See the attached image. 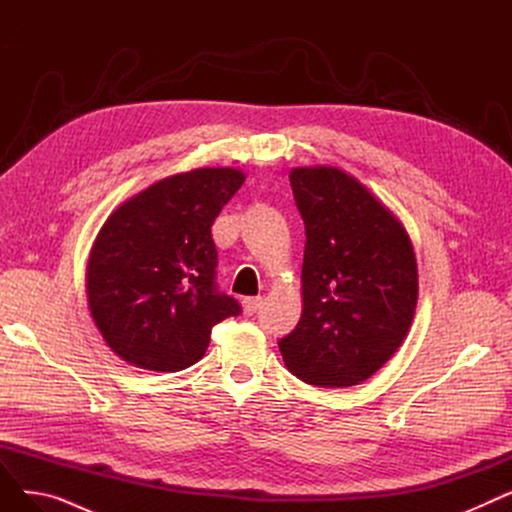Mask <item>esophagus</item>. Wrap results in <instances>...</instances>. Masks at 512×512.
I'll use <instances>...</instances> for the list:
<instances>
[{
    "label": "esophagus",
    "instance_id": "esophagus-1",
    "mask_svg": "<svg viewBox=\"0 0 512 512\" xmlns=\"http://www.w3.org/2000/svg\"><path fill=\"white\" fill-rule=\"evenodd\" d=\"M261 305H263L261 297H249L242 301V311H245V315H253Z\"/></svg>",
    "mask_w": 512,
    "mask_h": 512
}]
</instances>
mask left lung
I'll return each instance as SVG.
<instances>
[{
    "instance_id": "1",
    "label": "left lung",
    "mask_w": 512,
    "mask_h": 512,
    "mask_svg": "<svg viewBox=\"0 0 512 512\" xmlns=\"http://www.w3.org/2000/svg\"><path fill=\"white\" fill-rule=\"evenodd\" d=\"M290 184L307 236L303 313L280 353L307 384L357 386L411 330L419 299L413 242L390 207L340 168H294Z\"/></svg>"
}]
</instances>
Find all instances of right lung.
Here are the masks:
<instances>
[{
	"mask_svg": "<svg viewBox=\"0 0 512 512\" xmlns=\"http://www.w3.org/2000/svg\"><path fill=\"white\" fill-rule=\"evenodd\" d=\"M238 168L161 178L118 205L87 261V303L112 353L147 371H180L207 351L211 328L238 315L215 288L211 226L245 182Z\"/></svg>",
	"mask_w": 512,
	"mask_h": 512,
	"instance_id": "add662e5",
	"label": "right lung"
}]
</instances>
